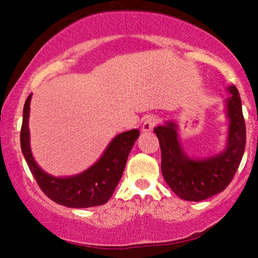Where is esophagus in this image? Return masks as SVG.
Segmentation results:
<instances>
[{
  "label": "esophagus",
  "mask_w": 258,
  "mask_h": 258,
  "mask_svg": "<svg viewBox=\"0 0 258 258\" xmlns=\"http://www.w3.org/2000/svg\"><path fill=\"white\" fill-rule=\"evenodd\" d=\"M157 119L155 116H149L147 117V118L145 119V121H143V125H142V132H151L152 128L155 127V125L157 124Z\"/></svg>",
  "instance_id": "obj_1"
}]
</instances>
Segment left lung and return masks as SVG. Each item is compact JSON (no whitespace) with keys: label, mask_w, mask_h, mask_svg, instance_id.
Segmentation results:
<instances>
[{"label":"left lung","mask_w":258,"mask_h":258,"mask_svg":"<svg viewBox=\"0 0 258 258\" xmlns=\"http://www.w3.org/2000/svg\"><path fill=\"white\" fill-rule=\"evenodd\" d=\"M225 100L228 135L224 149L206 158L187 156L178 138L174 120L154 130L161 150V173L166 183L178 197L187 202H202L223 191L232 181L246 147V125L241 99L237 87H226Z\"/></svg>","instance_id":"left-lung-1"}]
</instances>
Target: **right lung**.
Segmentation results:
<instances>
[{"label":"right lung","mask_w":258,"mask_h":258,"mask_svg":"<svg viewBox=\"0 0 258 258\" xmlns=\"http://www.w3.org/2000/svg\"><path fill=\"white\" fill-rule=\"evenodd\" d=\"M32 94L26 100L20 132L21 151L42 191L54 203L71 208H87L106 204L123 175L126 161L139 138V130L117 134L101 157L84 172L72 176H54L37 165L30 149L29 112Z\"/></svg>","instance_id":"1"}]
</instances>
